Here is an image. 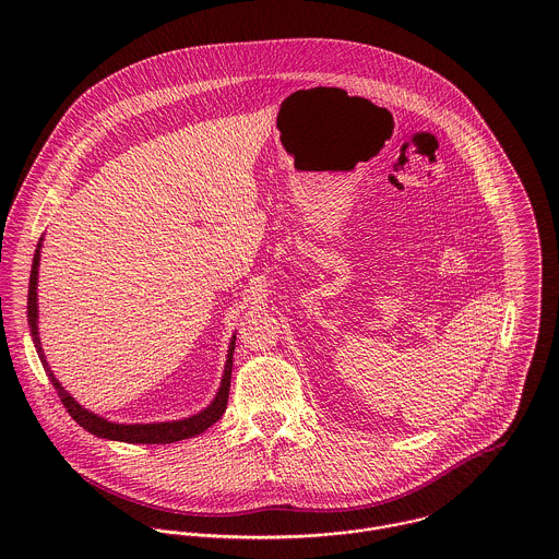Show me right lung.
<instances>
[{"label": "right lung", "mask_w": 559, "mask_h": 559, "mask_svg": "<svg viewBox=\"0 0 559 559\" xmlns=\"http://www.w3.org/2000/svg\"><path fill=\"white\" fill-rule=\"evenodd\" d=\"M40 247L43 242H38L36 253H34V262H32V273H29V290H27V322H29V331H32V340L34 346L38 350V357L43 361V368L49 377V381L53 383L58 396L62 400V404L67 406V411L71 413V417L83 426L87 432L103 437V439H111V441H124V443H174V441H182V439H191L200 432H204L206 428H211L226 411L228 404V394H230V379H233V353H235V340L237 335H233L230 348H228V359H226V370H224V379H222V388L217 392L215 400L200 411L198 415H191L187 419H178V421H160V424H114L107 421L105 417L94 415L92 411L83 408L78 400L73 399L53 377L43 346H40V337H38V299H36V286H38V264H40Z\"/></svg>", "instance_id": "right-lung-1"}]
</instances>
